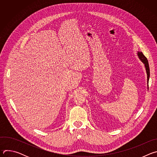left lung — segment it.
Wrapping results in <instances>:
<instances>
[{
    "label": "left lung",
    "instance_id": "1",
    "mask_svg": "<svg viewBox=\"0 0 157 157\" xmlns=\"http://www.w3.org/2000/svg\"><path fill=\"white\" fill-rule=\"evenodd\" d=\"M137 55H138L139 59H140V61L145 65V68L146 72H147V84H148L149 78H150V68H149V64H148V60H147V58L144 55L142 52H137ZM147 86H148V84L147 85Z\"/></svg>",
    "mask_w": 157,
    "mask_h": 157
}]
</instances>
